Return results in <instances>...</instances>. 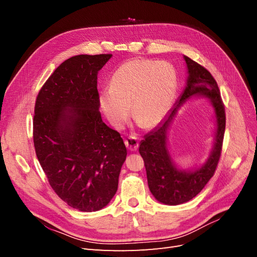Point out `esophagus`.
I'll return each instance as SVG.
<instances>
[{
  "label": "esophagus",
  "instance_id": "obj_1",
  "mask_svg": "<svg viewBox=\"0 0 257 257\" xmlns=\"http://www.w3.org/2000/svg\"><path fill=\"white\" fill-rule=\"evenodd\" d=\"M125 146L130 151H136L138 149V141L136 137H128L125 139Z\"/></svg>",
  "mask_w": 257,
  "mask_h": 257
}]
</instances>
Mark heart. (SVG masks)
<instances>
[{
    "label": "heart",
    "instance_id": "b5f03b06",
    "mask_svg": "<svg viewBox=\"0 0 257 257\" xmlns=\"http://www.w3.org/2000/svg\"><path fill=\"white\" fill-rule=\"evenodd\" d=\"M177 85V72L168 62L130 60L112 74L110 90L100 93V107L114 127L126 121L131 106L139 125L151 128L164 120L172 108Z\"/></svg>",
    "mask_w": 257,
    "mask_h": 257
}]
</instances>
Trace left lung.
<instances>
[{"instance_id":"obj_1","label":"left lung","mask_w":257,"mask_h":257,"mask_svg":"<svg viewBox=\"0 0 257 257\" xmlns=\"http://www.w3.org/2000/svg\"><path fill=\"white\" fill-rule=\"evenodd\" d=\"M184 60L189 74L184 91L166 118L157 128L145 136L139 146L150 192L160 203L170 206L191 200L212 178L221 157L226 122L221 93L212 75L189 57L184 56ZM194 96L206 97L212 103L216 114L217 132L213 151L207 162L199 169L186 171L178 169L170 157L167 147V132L178 108Z\"/></svg>"}]
</instances>
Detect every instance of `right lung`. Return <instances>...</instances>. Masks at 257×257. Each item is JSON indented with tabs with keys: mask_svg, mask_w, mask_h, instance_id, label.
Wrapping results in <instances>:
<instances>
[{
	"mask_svg": "<svg viewBox=\"0 0 257 257\" xmlns=\"http://www.w3.org/2000/svg\"><path fill=\"white\" fill-rule=\"evenodd\" d=\"M112 54L64 61L38 92L34 108L36 157L57 195L84 212L106 207L118 190L126 148L99 112L97 73Z\"/></svg>",
	"mask_w": 257,
	"mask_h": 257,
	"instance_id": "1",
	"label": "right lung"
}]
</instances>
